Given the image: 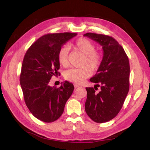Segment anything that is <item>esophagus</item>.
Segmentation results:
<instances>
[{
    "instance_id": "1",
    "label": "esophagus",
    "mask_w": 150,
    "mask_h": 150,
    "mask_svg": "<svg viewBox=\"0 0 150 150\" xmlns=\"http://www.w3.org/2000/svg\"><path fill=\"white\" fill-rule=\"evenodd\" d=\"M74 87H75V88H80V86L78 85V84H74Z\"/></svg>"
}]
</instances>
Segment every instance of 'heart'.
I'll list each match as a JSON object with an SVG mask.
<instances>
[{"label": "heart", "instance_id": "1", "mask_svg": "<svg viewBox=\"0 0 150 150\" xmlns=\"http://www.w3.org/2000/svg\"><path fill=\"white\" fill-rule=\"evenodd\" d=\"M69 47L84 55L82 62V66L84 67L68 70L64 74V77L68 81L80 84L91 76L92 74L91 69L92 71L98 70L101 64L103 57L101 52L96 50L95 44L87 38L78 39L74 43L70 44ZM69 53L67 47H62L58 53V61L62 66L66 67L68 64Z\"/></svg>", "mask_w": 150, "mask_h": 150}]
</instances>
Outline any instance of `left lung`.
<instances>
[{"instance_id":"8db88e82","label":"left lung","mask_w":150,"mask_h":150,"mask_svg":"<svg viewBox=\"0 0 150 150\" xmlns=\"http://www.w3.org/2000/svg\"><path fill=\"white\" fill-rule=\"evenodd\" d=\"M84 36L99 43L103 50L101 64L97 74L90 79L96 84L94 88H86L85 111L93 121L105 123L119 114L128 93L129 59L122 46L112 37L93 33H86ZM96 86L101 88L97 94Z\"/></svg>"}]
</instances>
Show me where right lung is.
I'll use <instances>...</instances> for the list:
<instances>
[{
	"label": "right lung",
	"mask_w": 150,
	"mask_h": 150,
	"mask_svg": "<svg viewBox=\"0 0 150 150\" xmlns=\"http://www.w3.org/2000/svg\"><path fill=\"white\" fill-rule=\"evenodd\" d=\"M77 33L44 35L31 45L23 58L20 84L25 103L38 119L50 123L64 112L66 101L74 89L64 81L59 88L49 86L53 75L59 74L58 53L62 45Z\"/></svg>",
	"instance_id": "add662e5"
}]
</instances>
